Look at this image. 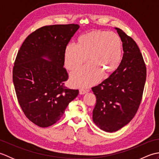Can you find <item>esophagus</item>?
Segmentation results:
<instances>
[{
  "instance_id": "obj_1",
  "label": "esophagus",
  "mask_w": 159,
  "mask_h": 159,
  "mask_svg": "<svg viewBox=\"0 0 159 159\" xmlns=\"http://www.w3.org/2000/svg\"><path fill=\"white\" fill-rule=\"evenodd\" d=\"M87 92H88V90H86L85 89H80L79 90V93L80 94H85V93H87Z\"/></svg>"
}]
</instances>
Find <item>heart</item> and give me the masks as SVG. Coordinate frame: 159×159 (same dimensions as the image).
<instances>
[{
	"label": "heart",
	"mask_w": 159,
	"mask_h": 159,
	"mask_svg": "<svg viewBox=\"0 0 159 159\" xmlns=\"http://www.w3.org/2000/svg\"><path fill=\"white\" fill-rule=\"evenodd\" d=\"M122 55V42L116 33L93 30L77 39L76 45L67 44L64 51V62L69 70L79 68L87 61L89 64L71 74L74 86L93 85L102 76L113 73L119 66Z\"/></svg>",
	"instance_id": "heart-1"
}]
</instances>
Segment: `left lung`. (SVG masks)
Returning <instances> with one entry per match:
<instances>
[{
  "label": "left lung",
  "instance_id": "left-lung-1",
  "mask_svg": "<svg viewBox=\"0 0 159 159\" xmlns=\"http://www.w3.org/2000/svg\"><path fill=\"white\" fill-rule=\"evenodd\" d=\"M116 29L122 42V59L109 78L92 88L96 97L93 121L109 133L126 126L135 116L146 79V66L136 42L122 30Z\"/></svg>",
  "mask_w": 159,
  "mask_h": 159
}]
</instances>
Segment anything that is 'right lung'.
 Returning a JSON list of instances; mask_svg holds the SVG:
<instances>
[{"label":"right lung","instance_id":"obj_1","mask_svg":"<svg viewBox=\"0 0 159 159\" xmlns=\"http://www.w3.org/2000/svg\"><path fill=\"white\" fill-rule=\"evenodd\" d=\"M79 27L69 24L37 29L25 39L16 56L13 82L17 98L26 117L39 127L59 121L79 94L78 89L64 86L68 74L63 66L66 47Z\"/></svg>","mask_w":159,"mask_h":159}]
</instances>
